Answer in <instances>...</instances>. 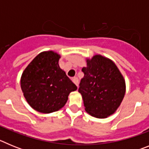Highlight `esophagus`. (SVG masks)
I'll list each match as a JSON object with an SVG mask.
<instances>
[{"label":"esophagus","instance_id":"34e87169","mask_svg":"<svg viewBox=\"0 0 149 149\" xmlns=\"http://www.w3.org/2000/svg\"><path fill=\"white\" fill-rule=\"evenodd\" d=\"M72 81H73L74 84H75L76 86H77V87H78V83H79L78 78L75 77H73V78H72Z\"/></svg>","mask_w":149,"mask_h":149}]
</instances>
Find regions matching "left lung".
<instances>
[{
    "label": "left lung",
    "mask_w": 149,
    "mask_h": 149,
    "mask_svg": "<svg viewBox=\"0 0 149 149\" xmlns=\"http://www.w3.org/2000/svg\"><path fill=\"white\" fill-rule=\"evenodd\" d=\"M87 66L78 91L85 110L92 116L105 119L120 106L126 92L125 80L113 61L101 54L86 58Z\"/></svg>",
    "instance_id": "1"
}]
</instances>
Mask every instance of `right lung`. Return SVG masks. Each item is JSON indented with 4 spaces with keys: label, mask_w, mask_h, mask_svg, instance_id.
<instances>
[{
    "label": "right lung",
    "mask_w": 149,
    "mask_h": 149,
    "mask_svg": "<svg viewBox=\"0 0 149 149\" xmlns=\"http://www.w3.org/2000/svg\"><path fill=\"white\" fill-rule=\"evenodd\" d=\"M61 57L54 51L41 52L22 72L21 88L28 104L42 113H51L65 106L77 86L60 68Z\"/></svg>",
    "instance_id": "right-lung-1"
}]
</instances>
